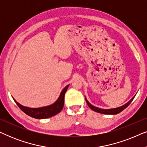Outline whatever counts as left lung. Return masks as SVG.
Here are the masks:
<instances>
[{"label": "left lung", "mask_w": 147, "mask_h": 147, "mask_svg": "<svg viewBox=\"0 0 147 147\" xmlns=\"http://www.w3.org/2000/svg\"><path fill=\"white\" fill-rule=\"evenodd\" d=\"M134 98H132V99L130 100V101L128 102V103H126V104H124V106H121V107L116 108H113V109H108V110L101 109V108H98L97 107H95V106H92V104H90L89 103V102H88V100H86V102H87L88 106H89V107L91 108L92 110H94V111H95V112H98V113L105 114H116L120 113V112H122V110L125 109L126 107H128V105H129V104L131 103V102L132 101V100H133Z\"/></svg>", "instance_id": "obj_1"}]
</instances>
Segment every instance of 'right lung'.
Segmentation results:
<instances>
[{
  "mask_svg": "<svg viewBox=\"0 0 147 147\" xmlns=\"http://www.w3.org/2000/svg\"><path fill=\"white\" fill-rule=\"evenodd\" d=\"M69 85H67L65 88L62 90L60 94V96L57 101L51 105L46 106V107L39 108H30L22 106L17 102H15L17 106H19L22 111L25 112L26 114L29 115L31 117L37 118V119H43V118H47L51 116H55L59 113L62 110L64 105V96Z\"/></svg>",
  "mask_w": 147,
  "mask_h": 147,
  "instance_id": "add662e5",
  "label": "right lung"
}]
</instances>
